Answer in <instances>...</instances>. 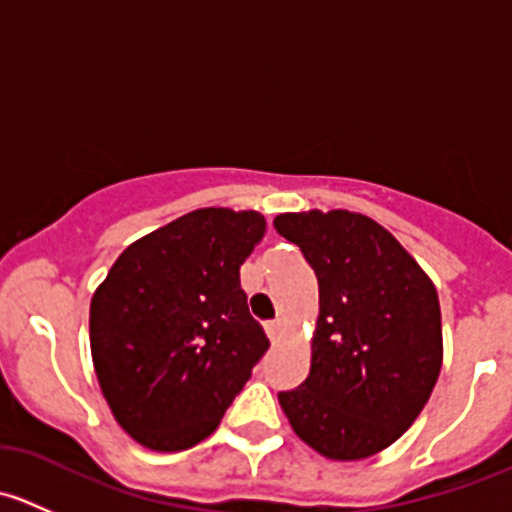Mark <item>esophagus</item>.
Listing matches in <instances>:
<instances>
[{
	"label": "esophagus",
	"instance_id": "obj_1",
	"mask_svg": "<svg viewBox=\"0 0 512 512\" xmlns=\"http://www.w3.org/2000/svg\"><path fill=\"white\" fill-rule=\"evenodd\" d=\"M265 332H267V337H270V342H277L282 334V322H267Z\"/></svg>",
	"mask_w": 512,
	"mask_h": 512
}]
</instances>
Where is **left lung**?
<instances>
[{
	"label": "left lung",
	"mask_w": 512,
	"mask_h": 512,
	"mask_svg": "<svg viewBox=\"0 0 512 512\" xmlns=\"http://www.w3.org/2000/svg\"><path fill=\"white\" fill-rule=\"evenodd\" d=\"M319 282L309 376L280 391L294 433L332 461L389 448L426 406L443 361L441 307L386 227L349 210L275 218Z\"/></svg>",
	"instance_id": "8db88e82"
}]
</instances>
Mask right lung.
Here are the masks:
<instances>
[{"label": "right lung", "mask_w": 512, "mask_h": 512, "mask_svg": "<svg viewBox=\"0 0 512 512\" xmlns=\"http://www.w3.org/2000/svg\"><path fill=\"white\" fill-rule=\"evenodd\" d=\"M265 227L255 210H193L128 245L94 292L98 384L141 446L208 438L270 347L240 287Z\"/></svg>", "instance_id": "right-lung-1"}]
</instances>
